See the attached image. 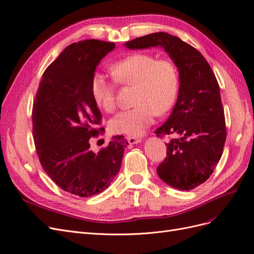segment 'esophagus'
<instances>
[{
  "label": "esophagus",
  "mask_w": 254,
  "mask_h": 254,
  "mask_svg": "<svg viewBox=\"0 0 254 254\" xmlns=\"http://www.w3.org/2000/svg\"><path fill=\"white\" fill-rule=\"evenodd\" d=\"M127 139L129 144H135V143H139L141 141V138L136 137V136H128V137H127Z\"/></svg>",
  "instance_id": "1"
}]
</instances>
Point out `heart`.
<instances>
[{"mask_svg":"<svg viewBox=\"0 0 254 254\" xmlns=\"http://www.w3.org/2000/svg\"><path fill=\"white\" fill-rule=\"evenodd\" d=\"M111 72L115 81L101 72H95L92 77V96L98 108L108 113L115 110L116 83L135 86L134 108L116 114L109 121V128L114 134H143L153 124L156 113L166 114L176 101L179 77L170 60H157L144 53L132 54L114 63Z\"/></svg>","mask_w":254,"mask_h":254,"instance_id":"1","label":"heart"}]
</instances>
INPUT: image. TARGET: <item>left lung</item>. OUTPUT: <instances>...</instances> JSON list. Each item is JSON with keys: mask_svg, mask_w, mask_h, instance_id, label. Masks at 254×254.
<instances>
[{"mask_svg": "<svg viewBox=\"0 0 254 254\" xmlns=\"http://www.w3.org/2000/svg\"><path fill=\"white\" fill-rule=\"evenodd\" d=\"M129 50L161 46L179 71V92L169 119L155 133L178 135L167 144L157 174L169 186L189 191L203 184L222 157L227 137L219 85L203 56L176 36L154 32L128 41Z\"/></svg>", "mask_w": 254, "mask_h": 254, "instance_id": "obj_1", "label": "left lung"}]
</instances>
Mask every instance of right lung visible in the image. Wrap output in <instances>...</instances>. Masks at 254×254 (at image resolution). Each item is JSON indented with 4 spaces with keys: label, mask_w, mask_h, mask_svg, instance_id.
<instances>
[{
    "label": "right lung",
    "mask_w": 254,
    "mask_h": 254,
    "mask_svg": "<svg viewBox=\"0 0 254 254\" xmlns=\"http://www.w3.org/2000/svg\"><path fill=\"white\" fill-rule=\"evenodd\" d=\"M115 43L83 40L67 46L41 80L32 105V135L41 166L62 190L80 197L104 191L118 174L128 142L122 136L98 153L91 138L103 134L91 89L96 66Z\"/></svg>",
    "instance_id": "right-lung-1"
}]
</instances>
